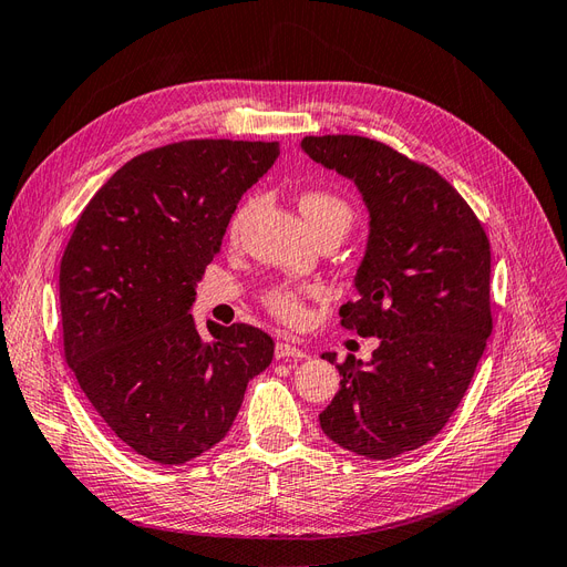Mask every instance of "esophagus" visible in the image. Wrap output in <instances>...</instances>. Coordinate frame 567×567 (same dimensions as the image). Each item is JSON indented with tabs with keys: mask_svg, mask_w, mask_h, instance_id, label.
I'll return each instance as SVG.
<instances>
[{
	"mask_svg": "<svg viewBox=\"0 0 567 567\" xmlns=\"http://www.w3.org/2000/svg\"><path fill=\"white\" fill-rule=\"evenodd\" d=\"M274 357L277 359H284V362H288V359H307V352L305 350H300L298 346H293V342H288V340H279L277 342V348H274Z\"/></svg>",
	"mask_w": 567,
	"mask_h": 567,
	"instance_id": "obj_1",
	"label": "esophagus"
}]
</instances>
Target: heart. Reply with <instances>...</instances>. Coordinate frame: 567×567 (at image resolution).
Listing matches in <instances>:
<instances>
[{"label":"heart","instance_id":"obj_1","mask_svg":"<svg viewBox=\"0 0 567 567\" xmlns=\"http://www.w3.org/2000/svg\"><path fill=\"white\" fill-rule=\"evenodd\" d=\"M300 205V213L307 221V227L312 229V234H321L326 229H336L342 236L350 229L352 219H354V210L352 205L331 192H321V188H312V192H305L298 200ZM250 210V203H244L241 208L236 210L234 219H231V234H236L241 229L244 219L248 217ZM319 290L315 288H298V286H290V284H279L267 290L265 296V305L267 310L279 317L286 323H302L305 319V298L307 296H317Z\"/></svg>","mask_w":567,"mask_h":567}]
</instances>
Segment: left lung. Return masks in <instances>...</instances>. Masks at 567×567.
I'll use <instances>...</instances> for the list:
<instances>
[{
    "label": "left lung",
    "mask_w": 567,
    "mask_h": 567,
    "mask_svg": "<svg viewBox=\"0 0 567 567\" xmlns=\"http://www.w3.org/2000/svg\"><path fill=\"white\" fill-rule=\"evenodd\" d=\"M300 146L362 194L369 241L354 274L359 298L340 307V323L379 338L371 362L350 354L338 364L321 431L359 456L394 458L442 431L485 352L487 234L447 179L381 142L326 134ZM321 357L336 364V352Z\"/></svg>",
    "instance_id": "1"
}]
</instances>
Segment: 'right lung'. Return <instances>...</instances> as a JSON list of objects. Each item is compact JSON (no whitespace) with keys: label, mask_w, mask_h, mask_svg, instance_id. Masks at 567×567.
<instances>
[{"label":"right lung","mask_w":567,"mask_h":567,"mask_svg":"<svg viewBox=\"0 0 567 567\" xmlns=\"http://www.w3.org/2000/svg\"><path fill=\"white\" fill-rule=\"evenodd\" d=\"M277 142L192 140L142 153L99 188L65 246V362L96 414L140 456L179 466L229 433L248 381L274 357L255 326L192 315L238 200Z\"/></svg>","instance_id":"obj_1"}]
</instances>
